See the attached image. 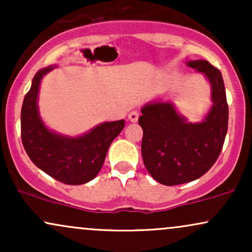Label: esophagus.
Masks as SVG:
<instances>
[{
	"label": "esophagus",
	"instance_id": "obj_1",
	"mask_svg": "<svg viewBox=\"0 0 252 252\" xmlns=\"http://www.w3.org/2000/svg\"><path fill=\"white\" fill-rule=\"evenodd\" d=\"M138 116H140V114H138V112L136 111V110H132L131 112H129V115H128V118H129V121H130V122L135 123V122H137V120H138Z\"/></svg>",
	"mask_w": 252,
	"mask_h": 252
}]
</instances>
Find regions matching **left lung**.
<instances>
[{
    "label": "left lung",
    "instance_id": "8db88e82",
    "mask_svg": "<svg viewBox=\"0 0 252 252\" xmlns=\"http://www.w3.org/2000/svg\"><path fill=\"white\" fill-rule=\"evenodd\" d=\"M187 65L204 73L211 84L213 105L204 121L189 123L169 102L147 104L138 118L143 129L144 166L166 186L186 184L204 175L220 154L227 132L228 106L220 71L206 60Z\"/></svg>",
    "mask_w": 252,
    "mask_h": 252
}]
</instances>
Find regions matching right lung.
Listing matches in <instances>:
<instances>
[{"label": "right lung", "instance_id": "right-lung-1", "mask_svg": "<svg viewBox=\"0 0 252 252\" xmlns=\"http://www.w3.org/2000/svg\"><path fill=\"white\" fill-rule=\"evenodd\" d=\"M54 66L41 68L33 78L21 109V138L26 153L37 168L66 185H83L96 178L124 120L105 122L79 137H67L46 128L37 110L42 77Z\"/></svg>", "mask_w": 252, "mask_h": 252}]
</instances>
